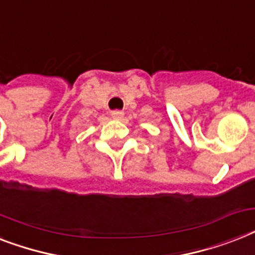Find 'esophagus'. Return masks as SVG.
I'll return each mask as SVG.
<instances>
[{"instance_id":"34e87169","label":"esophagus","mask_w":255,"mask_h":255,"mask_svg":"<svg viewBox=\"0 0 255 255\" xmlns=\"http://www.w3.org/2000/svg\"><path fill=\"white\" fill-rule=\"evenodd\" d=\"M124 115L123 111H121V110H115V111H113L111 113V117L114 118V119H122Z\"/></svg>"}]
</instances>
